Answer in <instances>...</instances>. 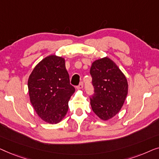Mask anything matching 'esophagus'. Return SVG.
I'll use <instances>...</instances> for the list:
<instances>
[{"mask_svg":"<svg viewBox=\"0 0 159 159\" xmlns=\"http://www.w3.org/2000/svg\"><path fill=\"white\" fill-rule=\"evenodd\" d=\"M83 87H84V84H83V82H80V84L77 86V89H79V90H80V89H83Z\"/></svg>","mask_w":159,"mask_h":159,"instance_id":"34e87169","label":"esophagus"}]
</instances>
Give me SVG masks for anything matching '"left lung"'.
Returning <instances> with one entry per match:
<instances>
[{
  "label": "left lung",
  "instance_id": "8db88e82",
  "mask_svg": "<svg viewBox=\"0 0 159 159\" xmlns=\"http://www.w3.org/2000/svg\"><path fill=\"white\" fill-rule=\"evenodd\" d=\"M90 74L94 93L90 98L92 110L100 119L108 120L122 109L128 93L124 73L110 58L105 57L92 62Z\"/></svg>",
  "mask_w": 159,
  "mask_h": 159
}]
</instances>
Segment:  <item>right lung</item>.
Instances as JSON below:
<instances>
[{
  "label": "right lung",
  "instance_id": "1",
  "mask_svg": "<svg viewBox=\"0 0 159 159\" xmlns=\"http://www.w3.org/2000/svg\"><path fill=\"white\" fill-rule=\"evenodd\" d=\"M65 62L63 57L49 55L34 67L28 79L31 104L37 115L50 124L63 119L75 91L70 84Z\"/></svg>",
  "mask_w": 159,
  "mask_h": 159
}]
</instances>
